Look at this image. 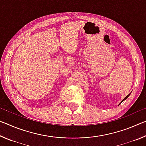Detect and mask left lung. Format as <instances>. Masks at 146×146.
<instances>
[{
  "mask_svg": "<svg viewBox=\"0 0 146 146\" xmlns=\"http://www.w3.org/2000/svg\"><path fill=\"white\" fill-rule=\"evenodd\" d=\"M130 94H131V93H129V95H127V96H126V97H125L124 98H123V99L122 100V102H123V101H124V100H125V99H127V98L128 97H129V96L130 95Z\"/></svg>",
  "mask_w": 146,
  "mask_h": 146,
  "instance_id": "8db88e82",
  "label": "left lung"
}]
</instances>
